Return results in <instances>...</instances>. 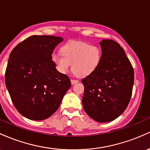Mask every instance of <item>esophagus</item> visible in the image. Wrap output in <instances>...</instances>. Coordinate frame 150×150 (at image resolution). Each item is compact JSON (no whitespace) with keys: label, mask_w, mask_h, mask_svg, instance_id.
<instances>
[{"label":"esophagus","mask_w":150,"mask_h":150,"mask_svg":"<svg viewBox=\"0 0 150 150\" xmlns=\"http://www.w3.org/2000/svg\"><path fill=\"white\" fill-rule=\"evenodd\" d=\"M71 82L72 84H75V83H78L79 80H77V79H71Z\"/></svg>","instance_id":"obj_1"}]
</instances>
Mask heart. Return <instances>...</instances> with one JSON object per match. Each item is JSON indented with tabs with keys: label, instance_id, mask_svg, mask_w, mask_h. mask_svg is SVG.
<instances>
[{
	"label": "heart",
	"instance_id": "heart-1",
	"mask_svg": "<svg viewBox=\"0 0 150 150\" xmlns=\"http://www.w3.org/2000/svg\"><path fill=\"white\" fill-rule=\"evenodd\" d=\"M62 54L54 52L52 60L59 72L65 74L71 70L76 75L84 77L91 74L100 66L102 50L97 45L86 42L72 41L61 48Z\"/></svg>",
	"mask_w": 150,
	"mask_h": 150
}]
</instances>
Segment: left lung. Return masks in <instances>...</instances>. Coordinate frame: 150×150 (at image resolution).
Segmentation results:
<instances>
[{
  "mask_svg": "<svg viewBox=\"0 0 150 150\" xmlns=\"http://www.w3.org/2000/svg\"><path fill=\"white\" fill-rule=\"evenodd\" d=\"M102 60L93 73L82 79V103L89 117L107 122L119 117L128 105L134 83V70L125 51L112 40L100 42Z\"/></svg>",
  "mask_w": 150,
  "mask_h": 150,
  "instance_id": "obj_1",
  "label": "left lung"
}]
</instances>
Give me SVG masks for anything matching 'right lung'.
Returning a JSON list of instances; mask_svg holds the SVG:
<instances>
[{
	"label": "right lung",
	"instance_id": "obj_1",
	"mask_svg": "<svg viewBox=\"0 0 150 150\" xmlns=\"http://www.w3.org/2000/svg\"><path fill=\"white\" fill-rule=\"evenodd\" d=\"M62 41L60 37L33 35L10 54L6 87L18 111L30 120H42L54 113L71 85L52 60L53 50Z\"/></svg>",
	"mask_w": 150,
	"mask_h": 150
}]
</instances>
